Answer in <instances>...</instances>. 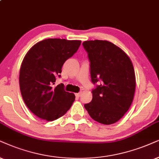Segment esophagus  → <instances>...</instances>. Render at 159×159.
<instances>
[{"label":"esophagus","instance_id":"obj_1","mask_svg":"<svg viewBox=\"0 0 159 159\" xmlns=\"http://www.w3.org/2000/svg\"><path fill=\"white\" fill-rule=\"evenodd\" d=\"M81 92H78V93H76V94H75V96H76V97H78V98H79L80 96H81Z\"/></svg>","mask_w":159,"mask_h":159}]
</instances>
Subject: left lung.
Returning a JSON list of instances; mask_svg holds the SVG:
<instances>
[{
  "instance_id": "8db88e82",
  "label": "left lung",
  "mask_w": 159,
  "mask_h": 159,
  "mask_svg": "<svg viewBox=\"0 0 159 159\" xmlns=\"http://www.w3.org/2000/svg\"><path fill=\"white\" fill-rule=\"evenodd\" d=\"M88 54L92 100L84 107L95 121L111 125L121 119L129 109L136 88L132 62L122 50L105 40L85 41Z\"/></svg>"
}]
</instances>
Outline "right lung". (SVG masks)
I'll return each instance as SVG.
<instances>
[{
    "mask_svg": "<svg viewBox=\"0 0 159 159\" xmlns=\"http://www.w3.org/2000/svg\"><path fill=\"white\" fill-rule=\"evenodd\" d=\"M81 41L47 39L29 50L20 70V88L25 105L38 117L53 121L71 107L75 94L66 92L65 85L54 86L61 77L64 63L79 48Z\"/></svg>",
    "mask_w": 159,
    "mask_h": 159,
    "instance_id": "add662e5",
    "label": "right lung"
}]
</instances>
